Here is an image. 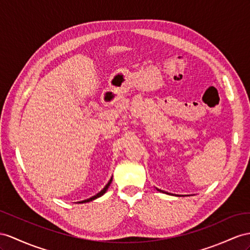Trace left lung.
<instances>
[{"mask_svg":"<svg viewBox=\"0 0 250 250\" xmlns=\"http://www.w3.org/2000/svg\"><path fill=\"white\" fill-rule=\"evenodd\" d=\"M158 190V189H157ZM158 191H162V190H158ZM162 192H164V191H162Z\"/></svg>","mask_w":250,"mask_h":250,"instance_id":"1","label":"left lung"}]
</instances>
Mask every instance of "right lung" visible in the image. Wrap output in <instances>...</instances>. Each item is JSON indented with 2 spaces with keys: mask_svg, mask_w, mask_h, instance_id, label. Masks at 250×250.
<instances>
[{
  "mask_svg": "<svg viewBox=\"0 0 250 250\" xmlns=\"http://www.w3.org/2000/svg\"><path fill=\"white\" fill-rule=\"evenodd\" d=\"M112 180H113V177H111V180L108 181V183L105 185V187L102 189L100 192H98L97 194L96 195H94V196H92V197H89V198H87V200H84V201H81V202H79L80 204H83V203H88V202H92L93 200H96V198H98V197H100L101 195H104L105 192H106V190L108 189V187H110V185H111V183H112Z\"/></svg>",
  "mask_w": 250,
  "mask_h": 250,
  "instance_id": "right-lung-1",
  "label": "right lung"
}]
</instances>
